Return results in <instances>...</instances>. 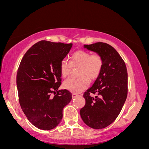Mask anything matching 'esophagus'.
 Returning <instances> with one entry per match:
<instances>
[{
  "label": "esophagus",
  "mask_w": 149,
  "mask_h": 149,
  "mask_svg": "<svg viewBox=\"0 0 149 149\" xmlns=\"http://www.w3.org/2000/svg\"><path fill=\"white\" fill-rule=\"evenodd\" d=\"M77 96H78V94H76V93H73V94H72V97H73V98H74V97Z\"/></svg>",
  "instance_id": "1"
}]
</instances>
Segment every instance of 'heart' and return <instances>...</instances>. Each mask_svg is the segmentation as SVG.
I'll use <instances>...</instances> for the list:
<instances>
[{"instance_id":"obj_1","label":"heart","mask_w":149,"mask_h":149,"mask_svg":"<svg viewBox=\"0 0 149 149\" xmlns=\"http://www.w3.org/2000/svg\"><path fill=\"white\" fill-rule=\"evenodd\" d=\"M103 58L99 53L91 54L84 50H78L72 54L70 62L63 60L60 63V70L63 78L68 76L72 68H78L79 78H68L63 84V88L68 91L78 93L86 89L89 81L97 79L103 67Z\"/></svg>"}]
</instances>
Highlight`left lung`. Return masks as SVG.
Instances as JSON below:
<instances>
[{"label": "left lung", "instance_id": "left-lung-1", "mask_svg": "<svg viewBox=\"0 0 149 149\" xmlns=\"http://www.w3.org/2000/svg\"><path fill=\"white\" fill-rule=\"evenodd\" d=\"M84 48L102 56L101 73L92 87L84 92V106L80 110L84 123L94 129H101L118 118L127 96V71L125 62L110 45L97 42ZM91 93L96 95L93 97Z\"/></svg>", "mask_w": 149, "mask_h": 149}]
</instances>
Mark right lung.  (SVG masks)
I'll return each instance as SVG.
<instances>
[{
    "instance_id": "right-lung-1",
    "label": "right lung",
    "mask_w": 149,
    "mask_h": 149,
    "mask_svg": "<svg viewBox=\"0 0 149 149\" xmlns=\"http://www.w3.org/2000/svg\"><path fill=\"white\" fill-rule=\"evenodd\" d=\"M72 45L42 40L30 48L20 61L17 73L19 103L26 118L40 129L56 127L72 99L68 90L58 91L61 84L60 63Z\"/></svg>"
}]
</instances>
